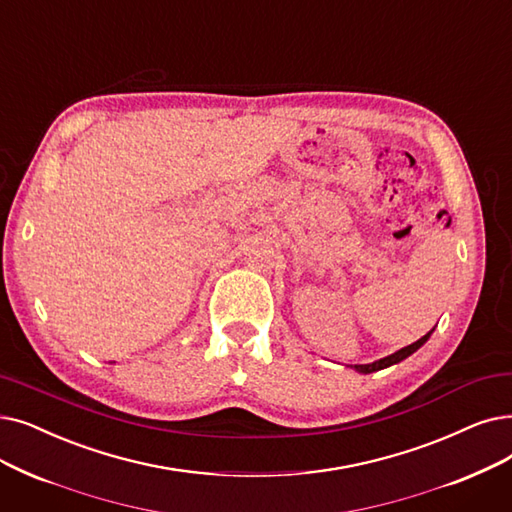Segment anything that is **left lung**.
I'll return each instance as SVG.
<instances>
[{"mask_svg": "<svg viewBox=\"0 0 512 512\" xmlns=\"http://www.w3.org/2000/svg\"><path fill=\"white\" fill-rule=\"evenodd\" d=\"M431 332L433 330H429L425 337H420L418 341H414L412 345H406V347H402L399 351H395V353H391V355H387V358H383V360H376V362H372V364H355L353 368L358 370V372H364V374H370V372H376V370H383V368H387V366H393V364H397V362H402V360H406L410 353H414L420 345H425L427 343V339L431 337Z\"/></svg>", "mask_w": 512, "mask_h": 512, "instance_id": "obj_1", "label": "left lung"}]
</instances>
